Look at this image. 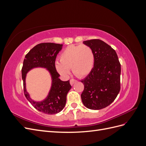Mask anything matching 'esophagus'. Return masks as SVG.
<instances>
[{
    "instance_id": "34e87169",
    "label": "esophagus",
    "mask_w": 146,
    "mask_h": 146,
    "mask_svg": "<svg viewBox=\"0 0 146 146\" xmlns=\"http://www.w3.org/2000/svg\"><path fill=\"white\" fill-rule=\"evenodd\" d=\"M76 82H77L76 80H75V79L72 78V79H70V84L71 85H73L74 84V83H76Z\"/></svg>"
}]
</instances>
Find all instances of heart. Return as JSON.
I'll return each instance as SVG.
<instances>
[{"label":"heart","instance_id":"1","mask_svg":"<svg viewBox=\"0 0 146 146\" xmlns=\"http://www.w3.org/2000/svg\"><path fill=\"white\" fill-rule=\"evenodd\" d=\"M94 54L88 45H70L61 52L60 61L55 63L57 72L62 76H68L69 69L76 76L83 77L89 74L94 64Z\"/></svg>","mask_w":146,"mask_h":146}]
</instances>
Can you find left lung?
<instances>
[{"mask_svg":"<svg viewBox=\"0 0 146 146\" xmlns=\"http://www.w3.org/2000/svg\"><path fill=\"white\" fill-rule=\"evenodd\" d=\"M94 54L91 72L81 80L84 90L81 94L83 105L91 110L108 107L115 100L121 89V64L116 51L100 39L83 41Z\"/></svg>","mask_w":146,"mask_h":146,"instance_id":"obj_1","label":"left lung"}]
</instances>
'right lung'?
<instances>
[{"label":"right lung","instance_id":"obj_1","mask_svg":"<svg viewBox=\"0 0 146 146\" xmlns=\"http://www.w3.org/2000/svg\"><path fill=\"white\" fill-rule=\"evenodd\" d=\"M63 44L52 42L40 43L35 46L25 55L22 68L24 92L25 98L34 108L47 114H54L60 112L65 107L66 96L71 88L69 80L63 82L59 78L60 74L55 67L57 54L61 50ZM46 68L52 77V86L47 98L41 102H35L29 98L26 91V74L34 67Z\"/></svg>","mask_w":146,"mask_h":146}]
</instances>
